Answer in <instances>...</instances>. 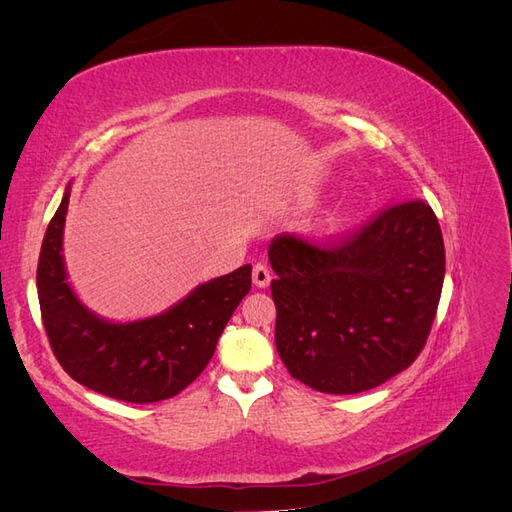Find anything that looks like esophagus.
<instances>
[{
    "label": "esophagus",
    "instance_id": "esophagus-1",
    "mask_svg": "<svg viewBox=\"0 0 512 512\" xmlns=\"http://www.w3.org/2000/svg\"><path fill=\"white\" fill-rule=\"evenodd\" d=\"M252 280L258 288H267L271 282V269L265 265V262H256L254 271H252Z\"/></svg>",
    "mask_w": 512,
    "mask_h": 512
}]
</instances>
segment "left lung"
Wrapping results in <instances>:
<instances>
[{"label": "left lung", "mask_w": 512, "mask_h": 512, "mask_svg": "<svg viewBox=\"0 0 512 512\" xmlns=\"http://www.w3.org/2000/svg\"><path fill=\"white\" fill-rule=\"evenodd\" d=\"M269 260L275 348L309 389H376L425 348L444 282L442 230L425 200L384 207L327 243L282 235Z\"/></svg>", "instance_id": "8db88e82"}]
</instances>
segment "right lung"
<instances>
[{
  "label": "right lung",
  "mask_w": 512,
  "mask_h": 512,
  "mask_svg": "<svg viewBox=\"0 0 512 512\" xmlns=\"http://www.w3.org/2000/svg\"><path fill=\"white\" fill-rule=\"evenodd\" d=\"M70 192L46 228L36 286L40 314L55 359L87 389L128 404L175 397L207 367L218 339L252 288V267L198 286L166 314L113 324L96 318L74 297L61 260V235Z\"/></svg>",
  "instance_id": "1"
}]
</instances>
